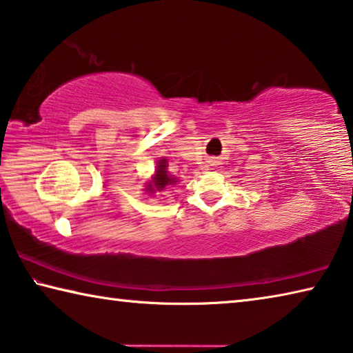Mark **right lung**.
I'll return each mask as SVG.
<instances>
[{
	"instance_id": "right-lung-1",
	"label": "right lung",
	"mask_w": 353,
	"mask_h": 353,
	"mask_svg": "<svg viewBox=\"0 0 353 353\" xmlns=\"http://www.w3.org/2000/svg\"><path fill=\"white\" fill-rule=\"evenodd\" d=\"M168 160L162 157L157 162V168H155V174L152 177V182L146 183V193H155V191H163L168 185H174L177 182L176 177L168 174Z\"/></svg>"
}]
</instances>
